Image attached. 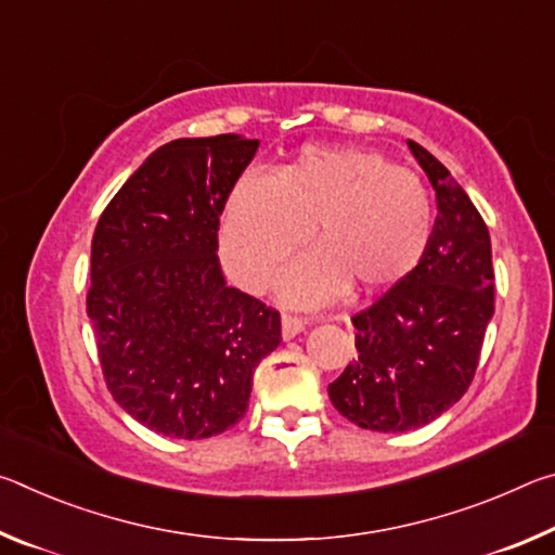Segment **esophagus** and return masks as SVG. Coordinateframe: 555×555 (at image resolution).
<instances>
[{
  "label": "esophagus",
  "instance_id": "34e87169",
  "mask_svg": "<svg viewBox=\"0 0 555 555\" xmlns=\"http://www.w3.org/2000/svg\"><path fill=\"white\" fill-rule=\"evenodd\" d=\"M308 325H313V321H308V318H298L288 313L281 315V333H284V340H291V337L304 333Z\"/></svg>",
  "mask_w": 555,
  "mask_h": 555
}]
</instances>
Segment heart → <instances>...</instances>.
I'll list each match as a JSON object with an SVG mask.
<instances>
[{
  "instance_id": "obj_1",
  "label": "heart",
  "mask_w": 555,
  "mask_h": 555,
  "mask_svg": "<svg viewBox=\"0 0 555 555\" xmlns=\"http://www.w3.org/2000/svg\"><path fill=\"white\" fill-rule=\"evenodd\" d=\"M436 208L416 173L362 146H304L276 176L247 171L222 208V259L237 284L261 291L311 237L321 249L294 264L284 298L313 306L352 284L377 294L424 259Z\"/></svg>"
}]
</instances>
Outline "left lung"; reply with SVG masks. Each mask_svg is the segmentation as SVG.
Wrapping results in <instances>:
<instances>
[{"instance_id": "8db88e82", "label": "left lung", "mask_w": 555, "mask_h": 555, "mask_svg": "<svg viewBox=\"0 0 555 555\" xmlns=\"http://www.w3.org/2000/svg\"><path fill=\"white\" fill-rule=\"evenodd\" d=\"M436 188L438 218L421 264L352 315L357 357L327 393L354 426H426L467 391L494 313L492 244L482 215L448 168L411 142Z\"/></svg>"}]
</instances>
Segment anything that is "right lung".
<instances>
[{"label":"right lung","mask_w":555,"mask_h":555,"mask_svg":"<svg viewBox=\"0 0 555 555\" xmlns=\"http://www.w3.org/2000/svg\"><path fill=\"white\" fill-rule=\"evenodd\" d=\"M257 139H176L129 176L92 234L88 315L102 377L139 424L198 440L247 413L281 318L224 284L220 215Z\"/></svg>","instance_id":"obj_1"}]
</instances>
